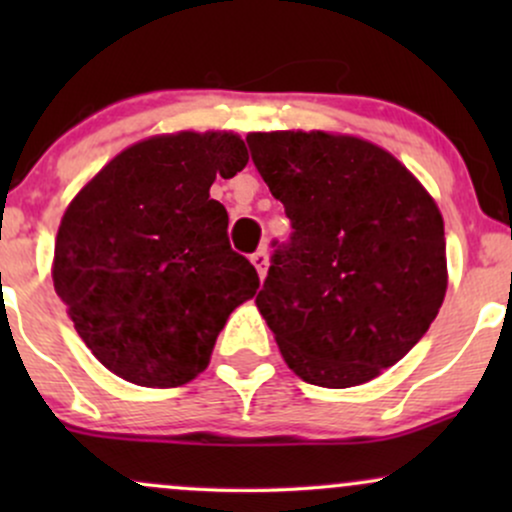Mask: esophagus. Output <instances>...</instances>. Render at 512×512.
I'll return each instance as SVG.
<instances>
[{"label": "esophagus", "instance_id": "esophagus-1", "mask_svg": "<svg viewBox=\"0 0 512 512\" xmlns=\"http://www.w3.org/2000/svg\"><path fill=\"white\" fill-rule=\"evenodd\" d=\"M252 264H255L257 274H260V279H264L267 276V267H269V257H267V250H257L255 255L250 257Z\"/></svg>", "mask_w": 512, "mask_h": 512}]
</instances>
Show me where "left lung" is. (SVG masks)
<instances>
[{
  "label": "left lung",
  "mask_w": 512,
  "mask_h": 512,
  "mask_svg": "<svg viewBox=\"0 0 512 512\" xmlns=\"http://www.w3.org/2000/svg\"><path fill=\"white\" fill-rule=\"evenodd\" d=\"M291 219L255 305L305 383L363 385L424 337L448 291L443 216L383 146L325 129L250 132Z\"/></svg>",
  "instance_id": "left-lung-1"
}]
</instances>
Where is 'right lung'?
<instances>
[{
	"label": "right lung",
	"instance_id": "add662e5",
	"mask_svg": "<svg viewBox=\"0 0 512 512\" xmlns=\"http://www.w3.org/2000/svg\"><path fill=\"white\" fill-rule=\"evenodd\" d=\"M248 163L236 132L156 134L76 192L60 221L52 281L74 330L110 373L178 387L209 366L228 315L260 276L228 245L216 178Z\"/></svg>",
	"mask_w": 512,
	"mask_h": 512
}]
</instances>
